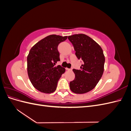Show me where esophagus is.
<instances>
[{
	"mask_svg": "<svg viewBox=\"0 0 131 131\" xmlns=\"http://www.w3.org/2000/svg\"><path fill=\"white\" fill-rule=\"evenodd\" d=\"M66 70H68V71H71V70H72V69H69V68H66Z\"/></svg>",
	"mask_w": 131,
	"mask_h": 131,
	"instance_id": "obj_1",
	"label": "esophagus"
}]
</instances>
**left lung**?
I'll use <instances>...</instances> for the list:
<instances>
[{"instance_id":"obj_1","label":"left lung","mask_w":131,"mask_h":131,"mask_svg":"<svg viewBox=\"0 0 131 131\" xmlns=\"http://www.w3.org/2000/svg\"><path fill=\"white\" fill-rule=\"evenodd\" d=\"M68 38L78 58L84 62L80 70L73 69L75 78L69 83L70 89L75 93H85L96 87L103 74V51L98 43L85 34H74Z\"/></svg>"}]
</instances>
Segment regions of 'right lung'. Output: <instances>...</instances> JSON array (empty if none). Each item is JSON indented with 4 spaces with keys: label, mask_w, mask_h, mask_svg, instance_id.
I'll return each instance as SVG.
<instances>
[{
    "label": "right lung",
    "mask_w": 131,
    "mask_h": 131,
    "mask_svg": "<svg viewBox=\"0 0 131 131\" xmlns=\"http://www.w3.org/2000/svg\"><path fill=\"white\" fill-rule=\"evenodd\" d=\"M67 36L50 35L31 47L27 56V72L34 88L41 92L51 93L56 90L59 79L66 69L56 66L60 61L58 46Z\"/></svg>",
    "instance_id": "obj_1"
}]
</instances>
